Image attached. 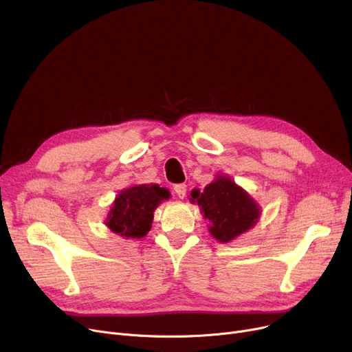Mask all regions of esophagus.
Returning a JSON list of instances; mask_svg holds the SVG:
<instances>
[{
	"label": "esophagus",
	"mask_w": 352,
	"mask_h": 352,
	"mask_svg": "<svg viewBox=\"0 0 352 352\" xmlns=\"http://www.w3.org/2000/svg\"><path fill=\"white\" fill-rule=\"evenodd\" d=\"M174 191L179 198H184V197H186V192H187V186H186V184H177V186L174 187Z\"/></svg>",
	"instance_id": "esophagus-1"
}]
</instances>
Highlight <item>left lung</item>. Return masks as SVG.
<instances>
[{
	"label": "left lung",
	"instance_id": "left-lung-1",
	"mask_svg": "<svg viewBox=\"0 0 352 352\" xmlns=\"http://www.w3.org/2000/svg\"><path fill=\"white\" fill-rule=\"evenodd\" d=\"M191 201L197 202L204 218L210 221L211 235L223 244L251 230L261 215L255 199L226 175H217L204 192L194 190Z\"/></svg>",
	"mask_w": 352,
	"mask_h": 352
}]
</instances>
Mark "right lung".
I'll list each match as a JSON object with an SVG mask.
<instances>
[{
	"label": "right lung",
	"instance_id": "right-lung-1",
	"mask_svg": "<svg viewBox=\"0 0 352 352\" xmlns=\"http://www.w3.org/2000/svg\"><path fill=\"white\" fill-rule=\"evenodd\" d=\"M170 198V191L157 184H141L122 190L105 221L107 227L129 239L142 238L151 230L154 211L161 201Z\"/></svg>",
	"mask_w": 352,
	"mask_h": 352
}]
</instances>
